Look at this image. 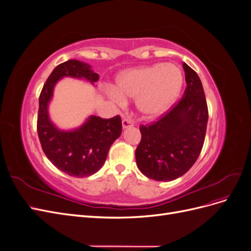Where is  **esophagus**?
I'll return each mask as SVG.
<instances>
[{
  "label": "esophagus",
  "instance_id": "1",
  "mask_svg": "<svg viewBox=\"0 0 251 251\" xmlns=\"http://www.w3.org/2000/svg\"><path fill=\"white\" fill-rule=\"evenodd\" d=\"M133 126V123L130 119H123V127L124 128H127V127H132Z\"/></svg>",
  "mask_w": 251,
  "mask_h": 251
}]
</instances>
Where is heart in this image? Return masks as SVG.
Masks as SVG:
<instances>
[{
	"instance_id": "b5f03b06",
	"label": "heart",
	"mask_w": 251,
	"mask_h": 251,
	"mask_svg": "<svg viewBox=\"0 0 251 251\" xmlns=\"http://www.w3.org/2000/svg\"><path fill=\"white\" fill-rule=\"evenodd\" d=\"M183 82V73L177 65L158 63L121 72L116 79V89H110L109 93L119 102L125 97L135 98L140 115L154 119L170 110Z\"/></svg>"
}]
</instances>
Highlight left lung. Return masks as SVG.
<instances>
[{"label": "left lung", "mask_w": 251, "mask_h": 251, "mask_svg": "<svg viewBox=\"0 0 251 251\" xmlns=\"http://www.w3.org/2000/svg\"><path fill=\"white\" fill-rule=\"evenodd\" d=\"M183 97L155 123L140 126L141 140L135 151L140 172L156 181L177 179L198 159L206 133L208 109L202 82L183 63Z\"/></svg>", "instance_id": "8db88e82"}]
</instances>
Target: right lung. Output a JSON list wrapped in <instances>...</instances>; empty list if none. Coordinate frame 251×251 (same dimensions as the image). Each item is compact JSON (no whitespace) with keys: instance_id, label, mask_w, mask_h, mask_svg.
<instances>
[{"instance_id":"right-lung-1","label":"right lung","mask_w":251,"mask_h":251,"mask_svg":"<svg viewBox=\"0 0 251 251\" xmlns=\"http://www.w3.org/2000/svg\"><path fill=\"white\" fill-rule=\"evenodd\" d=\"M68 76L85 78L93 85L100 78L90 65L76 59H69L54 68L40 95L37 134L45 155L58 170L72 177H89L101 169L112 143L121 134L123 125L119 115L110 119L90 116L75 130L57 128L49 118L48 104L56 82Z\"/></svg>"}]
</instances>
